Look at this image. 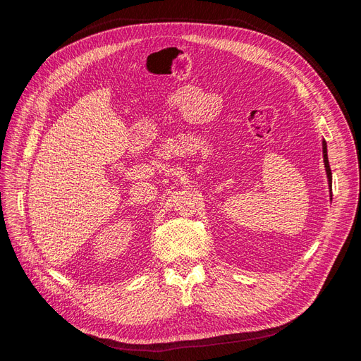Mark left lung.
I'll return each instance as SVG.
<instances>
[{"label":"left lung","mask_w":361,"mask_h":361,"mask_svg":"<svg viewBox=\"0 0 361 361\" xmlns=\"http://www.w3.org/2000/svg\"><path fill=\"white\" fill-rule=\"evenodd\" d=\"M322 152H324V164H325V171H326V178H329V185H330V191H331V169H330V164H329V155H326V143L324 141L322 143ZM333 197V195H331Z\"/></svg>","instance_id":"8db88e82"}]
</instances>
